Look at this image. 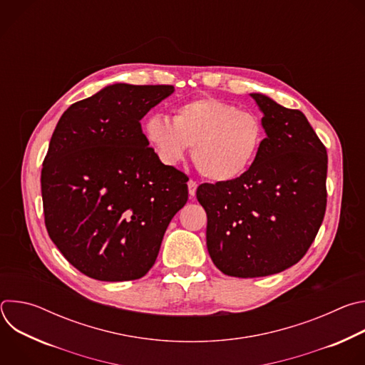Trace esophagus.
Masks as SVG:
<instances>
[{
  "mask_svg": "<svg viewBox=\"0 0 365 365\" xmlns=\"http://www.w3.org/2000/svg\"><path fill=\"white\" fill-rule=\"evenodd\" d=\"M187 187H189V195L193 197L195 193H196V187H197V183L195 180H189L187 182Z\"/></svg>",
  "mask_w": 365,
  "mask_h": 365,
  "instance_id": "esophagus-1",
  "label": "esophagus"
}]
</instances>
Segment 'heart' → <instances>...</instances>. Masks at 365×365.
Listing matches in <instances>:
<instances>
[{"label": "heart", "instance_id": "obj_1", "mask_svg": "<svg viewBox=\"0 0 365 365\" xmlns=\"http://www.w3.org/2000/svg\"><path fill=\"white\" fill-rule=\"evenodd\" d=\"M145 141L160 162L178 165L192 145L197 172L212 182H231L244 175L266 138L257 114L215 96L187 101L175 110L173 123L160 114L143 124Z\"/></svg>", "mask_w": 365, "mask_h": 365}]
</instances>
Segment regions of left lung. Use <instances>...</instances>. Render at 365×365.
Listing matches in <instances>:
<instances>
[{"label": "left lung", "mask_w": 365, "mask_h": 365, "mask_svg": "<svg viewBox=\"0 0 365 365\" xmlns=\"http://www.w3.org/2000/svg\"><path fill=\"white\" fill-rule=\"evenodd\" d=\"M267 137L251 168L231 182L202 183L206 247L232 277L280 273L306 254L327 211V147L299 110L251 93Z\"/></svg>", "instance_id": "8db88e82"}]
</instances>
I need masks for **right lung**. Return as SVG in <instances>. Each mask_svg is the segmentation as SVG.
Returning a JSON list of instances; mask_svg holds the SVG:
<instances>
[{
  "label": "right lung",
  "mask_w": 365,
  "mask_h": 365,
  "mask_svg": "<svg viewBox=\"0 0 365 365\" xmlns=\"http://www.w3.org/2000/svg\"><path fill=\"white\" fill-rule=\"evenodd\" d=\"M173 91L107 86L72 103L51 135L41 169L46 230L91 279L145 276L169 222L187 202V176L160 162L140 124Z\"/></svg>",
  "instance_id": "obj_1"
}]
</instances>
